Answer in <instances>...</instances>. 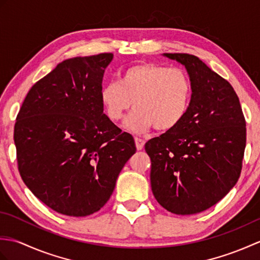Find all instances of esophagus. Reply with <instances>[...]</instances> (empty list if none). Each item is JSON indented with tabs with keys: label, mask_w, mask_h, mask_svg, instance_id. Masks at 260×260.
<instances>
[{
	"label": "esophagus",
	"mask_w": 260,
	"mask_h": 260,
	"mask_svg": "<svg viewBox=\"0 0 260 260\" xmlns=\"http://www.w3.org/2000/svg\"><path fill=\"white\" fill-rule=\"evenodd\" d=\"M135 144H136V148L139 151L143 150V147H144V144H145V141L140 139V137H135Z\"/></svg>",
	"instance_id": "34e87169"
}]
</instances>
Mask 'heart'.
<instances>
[{"label": "heart", "mask_w": 260, "mask_h": 260, "mask_svg": "<svg viewBox=\"0 0 260 260\" xmlns=\"http://www.w3.org/2000/svg\"><path fill=\"white\" fill-rule=\"evenodd\" d=\"M192 95V80L185 70L142 62L126 68L119 82L105 85L101 101L113 121L123 118L134 103L136 110L125 126L135 133H144L152 127L158 132L175 128L189 112Z\"/></svg>", "instance_id": "1"}]
</instances>
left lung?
Segmentation results:
<instances>
[{"label": "left lung", "instance_id": "obj_1", "mask_svg": "<svg viewBox=\"0 0 260 260\" xmlns=\"http://www.w3.org/2000/svg\"><path fill=\"white\" fill-rule=\"evenodd\" d=\"M185 66L192 102L175 128L148 141L151 186L157 202L175 214L202 212L238 181L246 147V120L233 86L198 57L165 53Z\"/></svg>", "mask_w": 260, "mask_h": 260}]
</instances>
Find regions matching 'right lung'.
I'll return each instance as SVG.
<instances>
[{"mask_svg":"<svg viewBox=\"0 0 260 260\" xmlns=\"http://www.w3.org/2000/svg\"><path fill=\"white\" fill-rule=\"evenodd\" d=\"M113 53L64 60L31 87L16 116L14 143L22 180L58 213L86 217L105 206L135 154L101 101Z\"/></svg>","mask_w":260,"mask_h":260,"instance_id":"right-lung-1","label":"right lung"}]
</instances>
